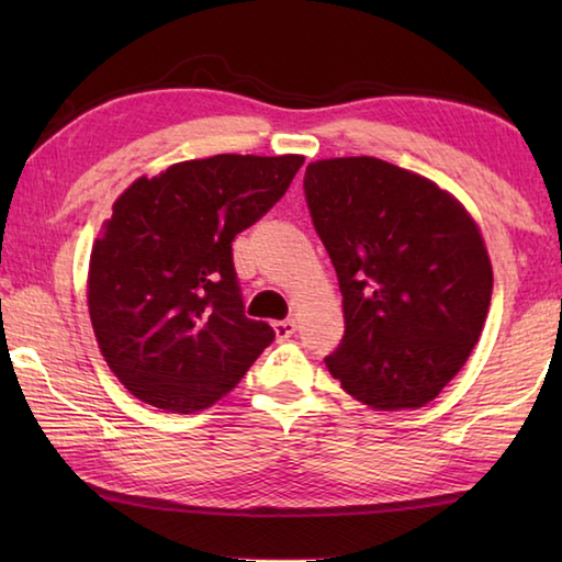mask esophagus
<instances>
[{"instance_id":"34e87169","label":"esophagus","mask_w":562,"mask_h":562,"mask_svg":"<svg viewBox=\"0 0 562 562\" xmlns=\"http://www.w3.org/2000/svg\"><path fill=\"white\" fill-rule=\"evenodd\" d=\"M272 329H274V335H278V339H290L294 331H297V322H294V319H280V322H274Z\"/></svg>"}]
</instances>
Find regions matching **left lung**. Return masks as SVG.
<instances>
[{
    "label": "left lung",
    "mask_w": 562,
    "mask_h": 562,
    "mask_svg": "<svg viewBox=\"0 0 562 562\" xmlns=\"http://www.w3.org/2000/svg\"><path fill=\"white\" fill-rule=\"evenodd\" d=\"M304 201L345 307L329 374L376 412L429 404L488 315L493 272L479 227L429 178L372 156L310 164Z\"/></svg>",
    "instance_id": "1"
}]
</instances>
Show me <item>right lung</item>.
Segmentation results:
<instances>
[{
  "instance_id": "obj_1",
  "label": "right lung",
  "mask_w": 562,
  "mask_h": 562,
  "mask_svg": "<svg viewBox=\"0 0 562 562\" xmlns=\"http://www.w3.org/2000/svg\"><path fill=\"white\" fill-rule=\"evenodd\" d=\"M302 156H213L138 178L93 243L89 312L101 355L164 412L215 404L270 347L245 317L233 240L290 188Z\"/></svg>"
}]
</instances>
